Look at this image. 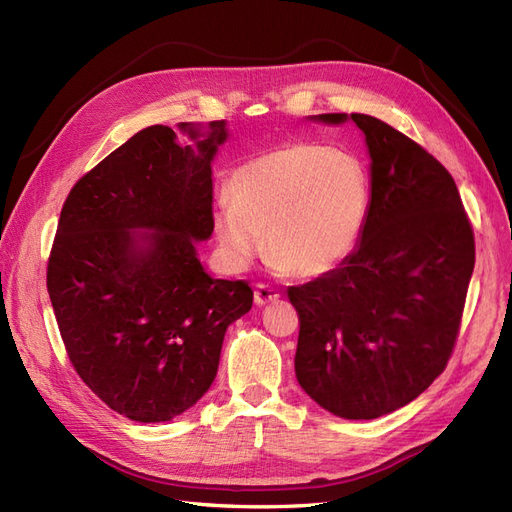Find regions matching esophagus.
I'll return each instance as SVG.
<instances>
[{
  "mask_svg": "<svg viewBox=\"0 0 512 512\" xmlns=\"http://www.w3.org/2000/svg\"><path fill=\"white\" fill-rule=\"evenodd\" d=\"M277 299H280V292L273 290V288L267 286V284H258V286L254 288V303H256V305H267V303H273V301H277Z\"/></svg>",
  "mask_w": 512,
  "mask_h": 512,
  "instance_id": "esophagus-1",
  "label": "esophagus"
}]
</instances>
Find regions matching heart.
Here are the masks:
<instances>
[{
	"mask_svg": "<svg viewBox=\"0 0 512 512\" xmlns=\"http://www.w3.org/2000/svg\"><path fill=\"white\" fill-rule=\"evenodd\" d=\"M213 209L224 260L243 271L262 250L280 273L318 277L354 252L369 213V181L352 153L294 143L232 170Z\"/></svg>",
	"mask_w": 512,
	"mask_h": 512,
	"instance_id": "obj_1",
	"label": "heart"
}]
</instances>
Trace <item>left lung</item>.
Returning <instances> with one entry per match:
<instances>
[{
  "label": "left lung",
  "mask_w": 512,
  "mask_h": 512,
  "mask_svg": "<svg viewBox=\"0 0 512 512\" xmlns=\"http://www.w3.org/2000/svg\"><path fill=\"white\" fill-rule=\"evenodd\" d=\"M354 121L369 153V213L354 252L318 280L288 288L299 312L294 374L316 404L369 421L410 404L453 352L474 271V235L451 173L371 115Z\"/></svg>",
  "instance_id": "left-lung-1"
}]
</instances>
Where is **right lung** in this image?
Listing matches in <instances>:
<instances>
[{
    "mask_svg": "<svg viewBox=\"0 0 512 512\" xmlns=\"http://www.w3.org/2000/svg\"><path fill=\"white\" fill-rule=\"evenodd\" d=\"M149 126L76 181L46 271L76 374L138 423L190 410L218 374L226 329L252 309L196 245L213 232L211 164L226 121Z\"/></svg>",
    "mask_w": 512,
    "mask_h": 512,
    "instance_id": "1",
    "label": "right lung"
}]
</instances>
